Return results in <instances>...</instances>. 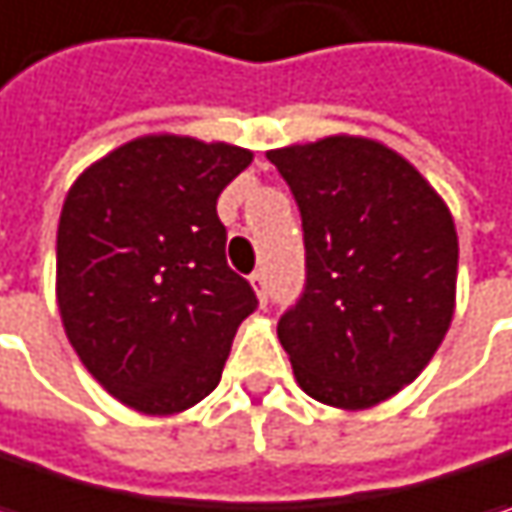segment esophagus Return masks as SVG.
Instances as JSON below:
<instances>
[{
  "mask_svg": "<svg viewBox=\"0 0 512 512\" xmlns=\"http://www.w3.org/2000/svg\"><path fill=\"white\" fill-rule=\"evenodd\" d=\"M250 285H253V291L259 296V302L265 305V302H268V282H265V273H262V270L250 273Z\"/></svg>",
  "mask_w": 512,
  "mask_h": 512,
  "instance_id": "1",
  "label": "esophagus"
}]
</instances>
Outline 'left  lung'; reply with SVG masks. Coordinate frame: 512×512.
<instances>
[{"instance_id":"8db88e82","label":"left lung","mask_w":512,"mask_h":512,"mask_svg":"<svg viewBox=\"0 0 512 512\" xmlns=\"http://www.w3.org/2000/svg\"><path fill=\"white\" fill-rule=\"evenodd\" d=\"M268 161L305 233V291L276 325L296 383L325 406H377L426 369L449 331L452 213L403 155L371 138L294 143Z\"/></svg>"}]
</instances>
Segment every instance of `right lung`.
<instances>
[{"instance_id":"1","label":"right lung","mask_w":512,"mask_h":512,"mask_svg":"<svg viewBox=\"0 0 512 512\" xmlns=\"http://www.w3.org/2000/svg\"><path fill=\"white\" fill-rule=\"evenodd\" d=\"M253 152L184 135H143L94 161L65 195L57 305L91 377L143 415L210 395L233 337L256 311L227 268L221 190Z\"/></svg>"}]
</instances>
